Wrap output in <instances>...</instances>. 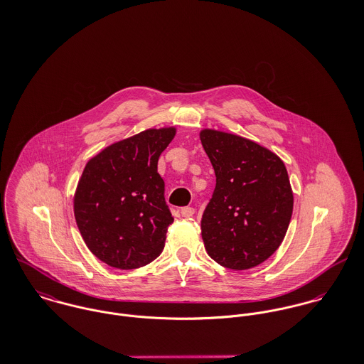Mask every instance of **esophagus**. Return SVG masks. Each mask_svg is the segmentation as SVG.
<instances>
[{
	"label": "esophagus",
	"mask_w": 364,
	"mask_h": 364,
	"mask_svg": "<svg viewBox=\"0 0 364 364\" xmlns=\"http://www.w3.org/2000/svg\"><path fill=\"white\" fill-rule=\"evenodd\" d=\"M195 214V208H181V215L185 218H189Z\"/></svg>",
	"instance_id": "34e87169"
}]
</instances>
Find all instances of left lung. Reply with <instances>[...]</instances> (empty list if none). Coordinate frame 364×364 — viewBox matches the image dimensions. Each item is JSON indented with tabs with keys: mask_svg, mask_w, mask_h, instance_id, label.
Masks as SVG:
<instances>
[{
	"mask_svg": "<svg viewBox=\"0 0 364 364\" xmlns=\"http://www.w3.org/2000/svg\"><path fill=\"white\" fill-rule=\"evenodd\" d=\"M200 140L215 173V188L200 227L208 257L245 270L280 247L293 213L283 161L240 136L203 130Z\"/></svg>",
	"mask_w": 364,
	"mask_h": 364,
	"instance_id": "left-lung-1",
	"label": "left lung"
}]
</instances>
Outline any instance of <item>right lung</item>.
Wrapping results in <instances>:
<instances>
[{
	"label": "right lung",
	"instance_id": "right-lung-1",
	"mask_svg": "<svg viewBox=\"0 0 364 364\" xmlns=\"http://www.w3.org/2000/svg\"><path fill=\"white\" fill-rule=\"evenodd\" d=\"M175 129H151L109 146L84 168L74 196L78 230L90 251L117 269L156 259L173 217L156 171Z\"/></svg>",
	"mask_w": 364,
	"mask_h": 364
}]
</instances>
